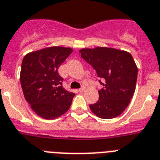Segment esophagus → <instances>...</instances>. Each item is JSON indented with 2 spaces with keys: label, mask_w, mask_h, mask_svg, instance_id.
<instances>
[{
  "label": "esophagus",
  "mask_w": 160,
  "mask_h": 160,
  "mask_svg": "<svg viewBox=\"0 0 160 160\" xmlns=\"http://www.w3.org/2000/svg\"><path fill=\"white\" fill-rule=\"evenodd\" d=\"M84 91H85V88H84V87H82V88H80V89H79V92H84Z\"/></svg>",
  "instance_id": "esophagus-1"
}]
</instances>
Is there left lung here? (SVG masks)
Here are the masks:
<instances>
[{"label": "left lung", "instance_id": "left-lung-1", "mask_svg": "<svg viewBox=\"0 0 160 160\" xmlns=\"http://www.w3.org/2000/svg\"><path fill=\"white\" fill-rule=\"evenodd\" d=\"M81 57L97 72L103 88L98 91L99 100L90 105L98 118L111 119L126 109L135 91L138 68L129 52L109 47L84 48Z\"/></svg>", "mask_w": 160, "mask_h": 160}]
</instances>
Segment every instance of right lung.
<instances>
[{"mask_svg":"<svg viewBox=\"0 0 160 160\" xmlns=\"http://www.w3.org/2000/svg\"><path fill=\"white\" fill-rule=\"evenodd\" d=\"M72 52V48L51 47L25 55L20 81L25 99L34 113L44 119H55L65 113L75 93L62 86L59 66Z\"/></svg>","mask_w":160,"mask_h":160,"instance_id":"add662e5","label":"right lung"}]
</instances>
